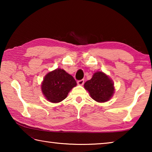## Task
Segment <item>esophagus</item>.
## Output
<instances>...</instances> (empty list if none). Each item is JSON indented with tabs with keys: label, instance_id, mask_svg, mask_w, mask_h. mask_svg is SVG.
Masks as SVG:
<instances>
[{
	"label": "esophagus",
	"instance_id": "1",
	"mask_svg": "<svg viewBox=\"0 0 152 152\" xmlns=\"http://www.w3.org/2000/svg\"><path fill=\"white\" fill-rule=\"evenodd\" d=\"M84 83V80L83 79L80 80H78V81H77V84H78V85L82 86V85H83Z\"/></svg>",
	"mask_w": 152,
	"mask_h": 152
}]
</instances>
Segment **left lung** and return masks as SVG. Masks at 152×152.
I'll return each instance as SVG.
<instances>
[{"label":"left lung","instance_id":"left-lung-1","mask_svg":"<svg viewBox=\"0 0 152 152\" xmlns=\"http://www.w3.org/2000/svg\"><path fill=\"white\" fill-rule=\"evenodd\" d=\"M84 88L92 99L99 102L109 101L115 91L111 80L102 72L94 73L92 78L85 82Z\"/></svg>","mask_w":152,"mask_h":152}]
</instances>
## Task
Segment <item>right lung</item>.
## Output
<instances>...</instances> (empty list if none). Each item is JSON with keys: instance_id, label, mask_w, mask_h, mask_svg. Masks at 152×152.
Here are the masks:
<instances>
[{"instance_id": "right-lung-1", "label": "right lung", "mask_w": 152, "mask_h": 152, "mask_svg": "<svg viewBox=\"0 0 152 152\" xmlns=\"http://www.w3.org/2000/svg\"><path fill=\"white\" fill-rule=\"evenodd\" d=\"M75 86L76 82L73 77L65 70L58 68L45 76L42 90L48 101L56 103L65 99Z\"/></svg>"}]
</instances>
